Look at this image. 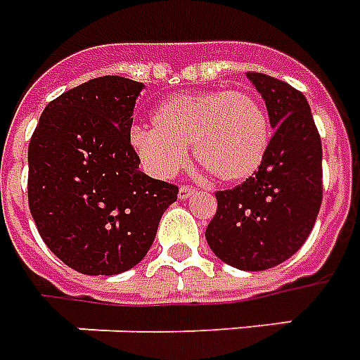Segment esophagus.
<instances>
[{
  "label": "esophagus",
  "instance_id": "34e87169",
  "mask_svg": "<svg viewBox=\"0 0 360 360\" xmlns=\"http://www.w3.org/2000/svg\"><path fill=\"white\" fill-rule=\"evenodd\" d=\"M193 193H198V190L195 188H192V186H180L178 188V198L180 200H188V198H192Z\"/></svg>",
  "mask_w": 360,
  "mask_h": 360
}]
</instances>
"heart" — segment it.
Masks as SVG:
<instances>
[{
	"label": "heart",
	"instance_id": "heart-1",
	"mask_svg": "<svg viewBox=\"0 0 360 360\" xmlns=\"http://www.w3.org/2000/svg\"><path fill=\"white\" fill-rule=\"evenodd\" d=\"M155 127H135L131 147L149 172L172 176L193 159L211 178L238 184L264 165L274 139L266 106L254 94L209 89L170 96L153 114Z\"/></svg>",
	"mask_w": 360,
	"mask_h": 360
}]
</instances>
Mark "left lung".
Returning <instances> with one entry per match:
<instances>
[{
  "mask_svg": "<svg viewBox=\"0 0 360 360\" xmlns=\"http://www.w3.org/2000/svg\"><path fill=\"white\" fill-rule=\"evenodd\" d=\"M274 127L256 174L217 192L205 238L217 257L242 271H264L289 259L322 205V141L304 94L281 79L248 71Z\"/></svg>",
  "mask_w": 360,
  "mask_h": 360,
  "instance_id": "8db88e82",
  "label": "left lung"
}]
</instances>
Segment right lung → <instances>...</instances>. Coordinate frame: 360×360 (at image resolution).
<instances>
[{
  "mask_svg": "<svg viewBox=\"0 0 360 360\" xmlns=\"http://www.w3.org/2000/svg\"><path fill=\"white\" fill-rule=\"evenodd\" d=\"M143 83L104 75L48 104L29 143V207L65 266L116 275L151 248L178 188L139 170L131 114Z\"/></svg>",
  "mask_w": 360,
  "mask_h": 360,
  "instance_id": "right-lung-1",
  "label": "right lung"
}]
</instances>
